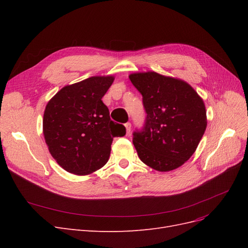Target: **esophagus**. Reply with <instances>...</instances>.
I'll return each instance as SVG.
<instances>
[{
	"mask_svg": "<svg viewBox=\"0 0 248 248\" xmlns=\"http://www.w3.org/2000/svg\"><path fill=\"white\" fill-rule=\"evenodd\" d=\"M125 127H126V134L127 136H128V134L130 133V129H131V124L128 122V123H126L125 124Z\"/></svg>",
	"mask_w": 248,
	"mask_h": 248,
	"instance_id": "1",
	"label": "esophagus"
}]
</instances>
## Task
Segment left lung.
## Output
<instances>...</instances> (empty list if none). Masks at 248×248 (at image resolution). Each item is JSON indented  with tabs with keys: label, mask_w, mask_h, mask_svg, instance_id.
<instances>
[{
	"label": "left lung",
	"mask_w": 248,
	"mask_h": 248,
	"mask_svg": "<svg viewBox=\"0 0 248 248\" xmlns=\"http://www.w3.org/2000/svg\"><path fill=\"white\" fill-rule=\"evenodd\" d=\"M147 112L141 131L133 133L140 159L158 171L176 170L188 160L207 127L205 103L186 81L154 71L131 73Z\"/></svg>",
	"instance_id": "1"
}]
</instances>
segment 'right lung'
<instances>
[{"mask_svg": "<svg viewBox=\"0 0 248 248\" xmlns=\"http://www.w3.org/2000/svg\"><path fill=\"white\" fill-rule=\"evenodd\" d=\"M114 79L92 77L65 86L46 104L43 134L48 151L71 174L85 176L101 169L112 140L125 136V127L111 121L101 100Z\"/></svg>", "mask_w": 248, "mask_h": 248, "instance_id": "obj_1", "label": "right lung"}]
</instances>
